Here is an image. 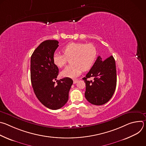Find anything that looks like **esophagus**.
Returning a JSON list of instances; mask_svg holds the SVG:
<instances>
[{
    "mask_svg": "<svg viewBox=\"0 0 146 146\" xmlns=\"http://www.w3.org/2000/svg\"><path fill=\"white\" fill-rule=\"evenodd\" d=\"M78 80H77V79H74V80H73V83L74 84H76V83H77V82H78Z\"/></svg>",
    "mask_w": 146,
    "mask_h": 146,
    "instance_id": "1",
    "label": "esophagus"
}]
</instances>
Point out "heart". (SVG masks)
<instances>
[{"label": "heart", "mask_w": 146, "mask_h": 146, "mask_svg": "<svg viewBox=\"0 0 146 146\" xmlns=\"http://www.w3.org/2000/svg\"><path fill=\"white\" fill-rule=\"evenodd\" d=\"M64 54L55 53L53 55L54 64L62 68L70 60V65L60 72L64 77L74 78L78 76L82 70L87 71L93 66L97 56V50L91 44L72 42L62 48Z\"/></svg>", "instance_id": "b5f03b06"}]
</instances>
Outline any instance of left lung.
<instances>
[{"mask_svg":"<svg viewBox=\"0 0 146 146\" xmlns=\"http://www.w3.org/2000/svg\"><path fill=\"white\" fill-rule=\"evenodd\" d=\"M93 76L94 80L87 78ZM86 82L85 97L92 105H102L113 96L116 88L117 73L115 62L111 55L104 60L99 56L94 65L82 78Z\"/></svg>","mask_w":146,"mask_h":146,"instance_id":"8db88e82","label":"left lung"}]
</instances>
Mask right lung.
Here are the masks:
<instances>
[{"mask_svg":"<svg viewBox=\"0 0 146 146\" xmlns=\"http://www.w3.org/2000/svg\"><path fill=\"white\" fill-rule=\"evenodd\" d=\"M58 43L54 40L44 41L31 58V79L34 92L38 100L51 110L59 109L65 105L73 84V80L69 77L56 80L59 69L54 64L52 57Z\"/></svg>","mask_w":146,"mask_h":146,"instance_id":"obj_1","label":"right lung"}]
</instances>
